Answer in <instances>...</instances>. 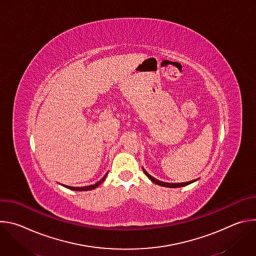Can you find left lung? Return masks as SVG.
<instances>
[{
  "instance_id": "left-lung-1",
  "label": "left lung",
  "mask_w": 256,
  "mask_h": 256,
  "mask_svg": "<svg viewBox=\"0 0 256 256\" xmlns=\"http://www.w3.org/2000/svg\"><path fill=\"white\" fill-rule=\"evenodd\" d=\"M142 171H144V173L146 175L148 176V178H149L152 182H154V184H158V186H161L170 188L186 186H188V184H192V182H194V181H196V180H198V179H194V180H192V181H188V182H181V184H169V182H163V181H160V180H158V179L154 178L152 175H150V174H149L147 171H146L144 168H142Z\"/></svg>"
}]
</instances>
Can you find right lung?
Returning a JSON list of instances; mask_svg holds the SVG:
<instances>
[{
  "instance_id": "add662e5",
  "label": "right lung",
  "mask_w": 256,
  "mask_h": 256,
  "mask_svg": "<svg viewBox=\"0 0 256 256\" xmlns=\"http://www.w3.org/2000/svg\"><path fill=\"white\" fill-rule=\"evenodd\" d=\"M106 176H107V173L98 181V182H96L95 184H91V186H83V188H75V186H64V184H62V186H64L66 188H68V190H76V192H87V190H94V188H96L97 186H99L102 182L105 180V178H106Z\"/></svg>"
}]
</instances>
